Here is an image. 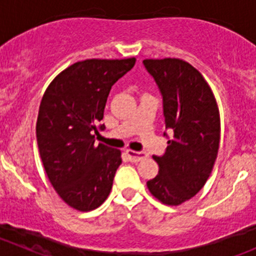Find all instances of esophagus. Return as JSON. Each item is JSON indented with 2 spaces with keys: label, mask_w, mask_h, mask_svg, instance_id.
<instances>
[{
  "label": "esophagus",
  "mask_w": 256,
  "mask_h": 256,
  "mask_svg": "<svg viewBox=\"0 0 256 256\" xmlns=\"http://www.w3.org/2000/svg\"><path fill=\"white\" fill-rule=\"evenodd\" d=\"M126 155H128V160L131 162H138V161L144 160L146 158V154L141 152V151H134V150H128L126 151Z\"/></svg>",
  "instance_id": "1"
}]
</instances>
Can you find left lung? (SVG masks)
Wrapping results in <instances>:
<instances>
[{
  "instance_id": "8db88e82",
  "label": "left lung",
  "mask_w": 256,
  "mask_h": 256,
  "mask_svg": "<svg viewBox=\"0 0 256 256\" xmlns=\"http://www.w3.org/2000/svg\"><path fill=\"white\" fill-rule=\"evenodd\" d=\"M162 95L165 126L172 135L158 174L146 182L158 202L176 206L196 195L209 178L220 144L216 100L202 74L180 58L144 60ZM164 135H166L164 132Z\"/></svg>"
}]
</instances>
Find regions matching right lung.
I'll return each instance as SVG.
<instances>
[{
	"label": "right lung",
	"instance_id": "add662e5",
	"mask_svg": "<svg viewBox=\"0 0 256 256\" xmlns=\"http://www.w3.org/2000/svg\"><path fill=\"white\" fill-rule=\"evenodd\" d=\"M136 58L78 61L60 72L46 88L36 124L37 145L50 182L78 212L100 206L110 194L121 151L95 144L114 84Z\"/></svg>",
	"mask_w": 256,
	"mask_h": 256
}]
</instances>
